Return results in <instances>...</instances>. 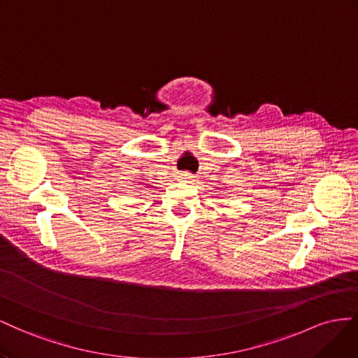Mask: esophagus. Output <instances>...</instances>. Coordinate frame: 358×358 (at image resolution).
I'll return each instance as SVG.
<instances>
[{
    "label": "esophagus",
    "instance_id": "obj_1",
    "mask_svg": "<svg viewBox=\"0 0 358 358\" xmlns=\"http://www.w3.org/2000/svg\"><path fill=\"white\" fill-rule=\"evenodd\" d=\"M178 177H180V180H182V181H192V180H193V173L185 171V172H180Z\"/></svg>",
    "mask_w": 358,
    "mask_h": 358
}]
</instances>
